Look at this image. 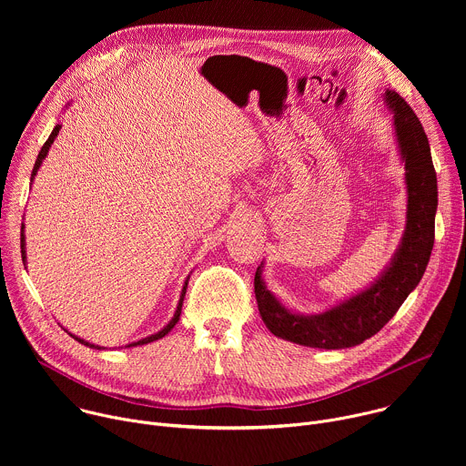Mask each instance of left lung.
<instances>
[{"mask_svg":"<svg viewBox=\"0 0 466 466\" xmlns=\"http://www.w3.org/2000/svg\"><path fill=\"white\" fill-rule=\"evenodd\" d=\"M383 99L394 114V135L406 167L408 221L400 247L370 288L319 315H300L282 306L265 288L259 265L254 275L256 302L265 326L277 338L326 350L361 345L392 319L428 268L437 212V173L428 137L404 97L385 90Z\"/></svg>","mask_w":466,"mask_h":466,"instance_id":"left-lung-1","label":"left lung"}]
</instances>
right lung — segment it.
<instances>
[{
	"label": "right lung",
	"instance_id": "right-lung-1",
	"mask_svg": "<svg viewBox=\"0 0 466 466\" xmlns=\"http://www.w3.org/2000/svg\"><path fill=\"white\" fill-rule=\"evenodd\" d=\"M58 130H60V125H56L55 128H53V132L49 135V138L46 140V144L42 146V149H40V153H38V158H36V162H35V167H33V173H31V180H33V177L36 175V171H38V167H40V164H42V160L47 157V151H49V147H51V144L55 142V138H56V135H58ZM20 241H22V259L25 261V236H24V225H22V238H20ZM186 288H187V280L184 282V288H182V293H180V300H178V306H177V311H175V315H173V319L158 331V334H153V336H149V338H144V339H140V341H137V343H130V345H127V347H138V345H147V343H153V341H157V339H162L166 334H169L171 331V328L178 322V319H180V311H182V300H184V295H186ZM72 336V334H70ZM76 341H79V343H83V345H86V347H90V349H97V350H101V347H97V345H92V343H88V341H85V339H81V338H76V336H72Z\"/></svg>",
	"mask_w": 466,
	"mask_h": 466
}]
</instances>
